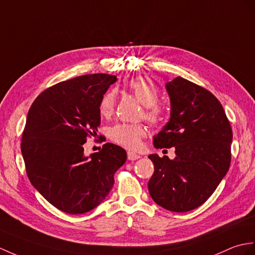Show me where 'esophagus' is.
Instances as JSON below:
<instances>
[{"instance_id":"34e87169","label":"esophagus","mask_w":255,"mask_h":255,"mask_svg":"<svg viewBox=\"0 0 255 255\" xmlns=\"http://www.w3.org/2000/svg\"><path fill=\"white\" fill-rule=\"evenodd\" d=\"M127 156H128L129 161H135V159L140 158V155L137 154V153H133V152H128Z\"/></svg>"}]
</instances>
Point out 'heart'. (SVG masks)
Instances as JSON below:
<instances>
[{
    "mask_svg": "<svg viewBox=\"0 0 255 255\" xmlns=\"http://www.w3.org/2000/svg\"><path fill=\"white\" fill-rule=\"evenodd\" d=\"M139 102L145 108L144 117L147 121L156 123L161 117V109L157 105L158 92L152 81L138 77L131 79L126 85ZM116 96L113 90L106 91L99 102V113L104 118H109L114 113ZM145 134V129L139 124H116L110 129V138L116 143L134 150L140 145L141 138Z\"/></svg>",
    "mask_w": 255,
    "mask_h": 255,
    "instance_id": "b5f03b06",
    "label": "heart"
}]
</instances>
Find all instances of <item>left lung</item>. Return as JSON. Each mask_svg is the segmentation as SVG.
<instances>
[{"label":"left lung","mask_w":255,"mask_h":255,"mask_svg":"<svg viewBox=\"0 0 255 255\" xmlns=\"http://www.w3.org/2000/svg\"><path fill=\"white\" fill-rule=\"evenodd\" d=\"M170 117L153 137L156 149L173 147L175 158L150 154L151 198L171 212H188L208 200L230 165L233 130L222 104L206 89L176 77L166 82Z\"/></svg>","instance_id":"1"}]
</instances>
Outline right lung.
<instances>
[{"label":"right lung","instance_id":"add662e5","mask_svg":"<svg viewBox=\"0 0 255 255\" xmlns=\"http://www.w3.org/2000/svg\"><path fill=\"white\" fill-rule=\"evenodd\" d=\"M116 81V76L92 74L60 82L28 112L21 139L28 178L47 202L68 214H84L103 202L127 159L113 143L89 156L84 152L101 124L100 100Z\"/></svg>","mask_w":255,"mask_h":255}]
</instances>
